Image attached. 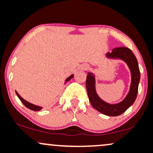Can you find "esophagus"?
<instances>
[{
    "label": "esophagus",
    "mask_w": 153,
    "mask_h": 153,
    "mask_svg": "<svg viewBox=\"0 0 153 153\" xmlns=\"http://www.w3.org/2000/svg\"><path fill=\"white\" fill-rule=\"evenodd\" d=\"M88 68V66L86 65H84L81 67V70L82 71H86V70Z\"/></svg>",
    "instance_id": "1"
}]
</instances>
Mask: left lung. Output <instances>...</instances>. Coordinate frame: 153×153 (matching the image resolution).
<instances>
[{
    "instance_id": "1",
    "label": "left lung",
    "mask_w": 153,
    "mask_h": 153,
    "mask_svg": "<svg viewBox=\"0 0 153 153\" xmlns=\"http://www.w3.org/2000/svg\"><path fill=\"white\" fill-rule=\"evenodd\" d=\"M106 57L112 59H121L127 65L131 73V83L129 91L126 97L117 103H109L99 97L96 90V75L94 73H88L86 89L89 101L94 108L103 114L117 117L124 113L136 100L138 85L140 80V72L136 57L130 49L117 47L111 52H107Z\"/></svg>"
}]
</instances>
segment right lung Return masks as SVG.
Listing matches in <instances>:
<instances>
[{
	"instance_id": "add662e5",
	"label": "right lung",
	"mask_w": 153,
	"mask_h": 153,
	"mask_svg": "<svg viewBox=\"0 0 153 153\" xmlns=\"http://www.w3.org/2000/svg\"><path fill=\"white\" fill-rule=\"evenodd\" d=\"M73 77H74V75H73V74H72L71 76L68 77V78L65 80V84H66L67 82L69 81V80H71V79L73 78ZM16 94L17 96L19 97V99H20L21 101H22V102L23 103V104H24L26 107H27L28 108H29V109H31L32 111H40L42 109V108H43L42 106H37V105L33 104V103H31L30 102H29V101H26L25 99H23L22 96H21L20 95L18 94V92H17L16 91Z\"/></svg>"
}]
</instances>
